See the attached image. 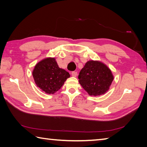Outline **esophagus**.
Here are the masks:
<instances>
[{"instance_id":"obj_1","label":"esophagus","mask_w":147,"mask_h":147,"mask_svg":"<svg viewBox=\"0 0 147 147\" xmlns=\"http://www.w3.org/2000/svg\"><path fill=\"white\" fill-rule=\"evenodd\" d=\"M77 74H78V73H77V72H76V71H73L71 73V75L74 76V77H76L77 76Z\"/></svg>"}]
</instances>
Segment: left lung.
Here are the masks:
<instances>
[{
    "label": "left lung",
    "instance_id": "obj_1",
    "mask_svg": "<svg viewBox=\"0 0 147 147\" xmlns=\"http://www.w3.org/2000/svg\"><path fill=\"white\" fill-rule=\"evenodd\" d=\"M79 82L90 95L98 96L108 91L114 77L107 65L99 61H88L80 71Z\"/></svg>",
    "mask_w": 147,
    "mask_h": 147
}]
</instances>
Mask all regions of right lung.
I'll list each match as a JSON object with an SVG mask.
<instances>
[{
    "instance_id": "add662e5",
    "label": "right lung",
    "mask_w": 147,
    "mask_h": 147,
    "mask_svg": "<svg viewBox=\"0 0 147 147\" xmlns=\"http://www.w3.org/2000/svg\"><path fill=\"white\" fill-rule=\"evenodd\" d=\"M33 76L37 86L47 93L54 94L61 88L69 73L59 68L54 58H47L36 64Z\"/></svg>"
}]
</instances>
